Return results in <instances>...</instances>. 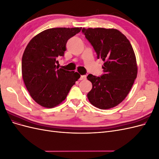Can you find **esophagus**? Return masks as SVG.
Wrapping results in <instances>:
<instances>
[{"mask_svg":"<svg viewBox=\"0 0 159 159\" xmlns=\"http://www.w3.org/2000/svg\"><path fill=\"white\" fill-rule=\"evenodd\" d=\"M86 79V75H81L80 78V80H85Z\"/></svg>","mask_w":159,"mask_h":159,"instance_id":"34e87169","label":"esophagus"}]
</instances>
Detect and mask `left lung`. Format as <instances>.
<instances>
[{
  "label": "left lung",
  "instance_id": "obj_1",
  "mask_svg": "<svg viewBox=\"0 0 159 159\" xmlns=\"http://www.w3.org/2000/svg\"><path fill=\"white\" fill-rule=\"evenodd\" d=\"M82 32L103 61L104 74H89L92 83L89 102L101 109L117 106L125 98L137 78V65L133 47L123 34L114 28H85Z\"/></svg>",
  "mask_w": 159,
  "mask_h": 159
}]
</instances>
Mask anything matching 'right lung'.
<instances>
[{
	"label": "right lung",
	"mask_w": 159,
	"mask_h": 159,
	"mask_svg": "<svg viewBox=\"0 0 159 159\" xmlns=\"http://www.w3.org/2000/svg\"><path fill=\"white\" fill-rule=\"evenodd\" d=\"M81 28H54L42 31L28 43L22 58L24 82L32 98L42 107L60 104L80 78L74 71L57 68V57L64 56L68 40Z\"/></svg>",
	"instance_id": "1"
}]
</instances>
